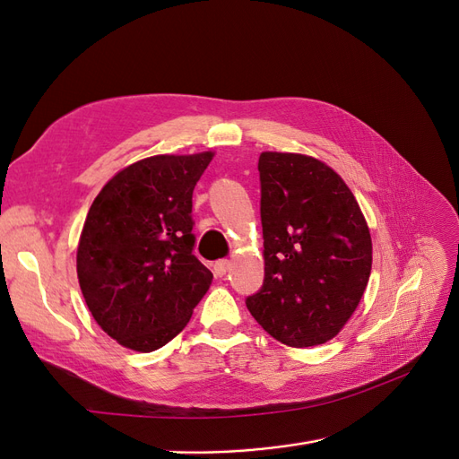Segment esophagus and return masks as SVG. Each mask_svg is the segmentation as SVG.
I'll use <instances>...</instances> for the list:
<instances>
[{"label": "esophagus", "instance_id": "obj_1", "mask_svg": "<svg viewBox=\"0 0 459 459\" xmlns=\"http://www.w3.org/2000/svg\"><path fill=\"white\" fill-rule=\"evenodd\" d=\"M230 266H231V262H230V260H218V262L214 264V273H216L218 277L226 275V273H228V270H230Z\"/></svg>", "mask_w": 459, "mask_h": 459}]
</instances>
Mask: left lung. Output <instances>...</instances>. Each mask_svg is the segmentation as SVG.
<instances>
[{
    "label": "left lung",
    "instance_id": "obj_1",
    "mask_svg": "<svg viewBox=\"0 0 459 459\" xmlns=\"http://www.w3.org/2000/svg\"><path fill=\"white\" fill-rule=\"evenodd\" d=\"M264 285L247 308L273 339L324 344L352 317L371 273V233L344 179L300 152L258 159Z\"/></svg>",
    "mask_w": 459,
    "mask_h": 459
}]
</instances>
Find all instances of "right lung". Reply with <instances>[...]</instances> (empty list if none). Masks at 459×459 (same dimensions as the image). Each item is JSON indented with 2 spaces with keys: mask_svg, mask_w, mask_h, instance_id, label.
<instances>
[{
  "mask_svg": "<svg viewBox=\"0 0 459 459\" xmlns=\"http://www.w3.org/2000/svg\"><path fill=\"white\" fill-rule=\"evenodd\" d=\"M214 151L155 155L117 172L90 206L76 251L82 295L110 339L152 352L182 331L212 283L193 255L191 197Z\"/></svg>",
  "mask_w": 459,
  "mask_h": 459,
  "instance_id": "add662e5",
  "label": "right lung"
}]
</instances>
